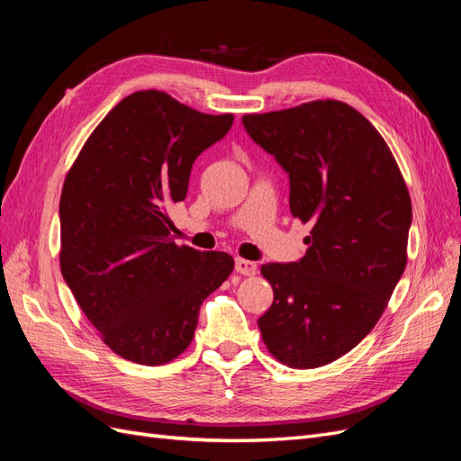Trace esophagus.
I'll return each mask as SVG.
<instances>
[{
	"label": "esophagus",
	"mask_w": 461,
	"mask_h": 461,
	"mask_svg": "<svg viewBox=\"0 0 461 461\" xmlns=\"http://www.w3.org/2000/svg\"><path fill=\"white\" fill-rule=\"evenodd\" d=\"M234 271L240 273V275H246V276H254V275L258 273V265H256L254 261L236 258V261H234Z\"/></svg>",
	"instance_id": "1"
}]
</instances>
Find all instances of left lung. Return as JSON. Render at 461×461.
<instances>
[{
  "mask_svg": "<svg viewBox=\"0 0 461 461\" xmlns=\"http://www.w3.org/2000/svg\"><path fill=\"white\" fill-rule=\"evenodd\" d=\"M242 124L286 171L290 213L312 222L300 261L261 267L275 294L258 319L261 339L288 367L327 366L367 337L406 269V183L383 136L348 104L317 100Z\"/></svg>",
  "mask_w": 461,
  "mask_h": 461,
  "instance_id": "obj_1",
  "label": "left lung"
}]
</instances>
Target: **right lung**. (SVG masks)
I'll return each instance as SVG.
<instances>
[{
  "label": "right lung",
  "mask_w": 461,
  "mask_h": 461,
  "mask_svg": "<svg viewBox=\"0 0 461 461\" xmlns=\"http://www.w3.org/2000/svg\"><path fill=\"white\" fill-rule=\"evenodd\" d=\"M159 90L124 97L90 134L59 203L61 273L121 357L163 366L194 339L202 302L232 273L225 252L176 246L167 209L194 161L232 127Z\"/></svg>",
  "instance_id": "1"
}]
</instances>
